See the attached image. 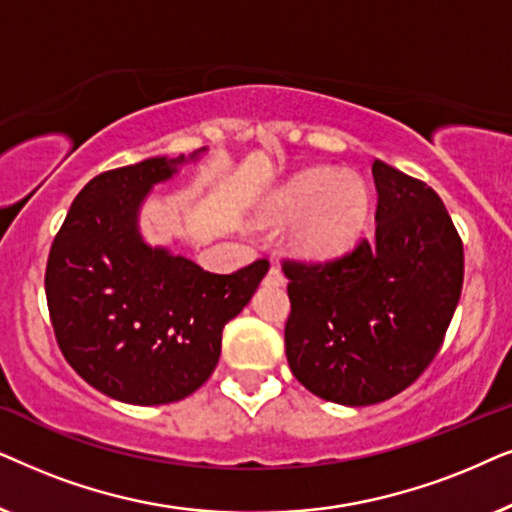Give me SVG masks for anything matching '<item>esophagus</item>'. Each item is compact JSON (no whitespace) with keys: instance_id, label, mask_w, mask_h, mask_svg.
<instances>
[{"instance_id":"34e87169","label":"esophagus","mask_w":512,"mask_h":512,"mask_svg":"<svg viewBox=\"0 0 512 512\" xmlns=\"http://www.w3.org/2000/svg\"><path fill=\"white\" fill-rule=\"evenodd\" d=\"M267 281L274 283V285H283L285 283V276L281 274V269H278V267H271L269 274H267Z\"/></svg>"}]
</instances>
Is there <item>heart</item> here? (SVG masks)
<instances>
[{
    "label": "heart",
    "instance_id": "b5f03b06",
    "mask_svg": "<svg viewBox=\"0 0 512 512\" xmlns=\"http://www.w3.org/2000/svg\"><path fill=\"white\" fill-rule=\"evenodd\" d=\"M260 220L271 227L290 224L285 248L297 260L332 262L363 241L372 220V194L356 173L306 168L262 203Z\"/></svg>",
    "mask_w": 512,
    "mask_h": 512
}]
</instances>
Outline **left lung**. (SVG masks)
Masks as SVG:
<instances>
[{"label":"left lung","mask_w":512,"mask_h":512,"mask_svg":"<svg viewBox=\"0 0 512 512\" xmlns=\"http://www.w3.org/2000/svg\"><path fill=\"white\" fill-rule=\"evenodd\" d=\"M372 175V241L335 262L283 264L290 370L346 407L384 403L431 365L463 285V245L440 196L379 159Z\"/></svg>","instance_id":"1"}]
</instances>
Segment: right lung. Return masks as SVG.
Listing matches in <instances>:
<instances>
[{
    "label": "right lung",
    "instance_id": "add662e5",
    "mask_svg": "<svg viewBox=\"0 0 512 512\" xmlns=\"http://www.w3.org/2000/svg\"><path fill=\"white\" fill-rule=\"evenodd\" d=\"M206 147L152 156L95 175L74 199L46 264V302L58 346L84 381L128 405L177 403L213 374L222 330L255 295L269 262L210 274L149 245L140 210Z\"/></svg>",
    "mask_w": 512,
    "mask_h": 512
}]
</instances>
